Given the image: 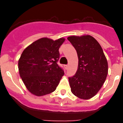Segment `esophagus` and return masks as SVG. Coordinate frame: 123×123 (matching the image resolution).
Returning a JSON list of instances; mask_svg holds the SVG:
<instances>
[{"label": "esophagus", "instance_id": "esophagus-1", "mask_svg": "<svg viewBox=\"0 0 123 123\" xmlns=\"http://www.w3.org/2000/svg\"><path fill=\"white\" fill-rule=\"evenodd\" d=\"M65 69H68V65H65Z\"/></svg>", "mask_w": 123, "mask_h": 123}]
</instances>
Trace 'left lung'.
I'll use <instances>...</instances> for the list:
<instances>
[{
	"label": "left lung",
	"instance_id": "obj_1",
	"mask_svg": "<svg viewBox=\"0 0 123 123\" xmlns=\"http://www.w3.org/2000/svg\"><path fill=\"white\" fill-rule=\"evenodd\" d=\"M68 40L77 52L78 67L73 77L69 78L73 94L81 99L95 96L106 80L108 62L102 47L90 35L71 36Z\"/></svg>",
	"mask_w": 123,
	"mask_h": 123
}]
</instances>
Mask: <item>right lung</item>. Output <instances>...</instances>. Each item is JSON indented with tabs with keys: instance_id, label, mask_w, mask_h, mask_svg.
Returning a JSON list of instances; mask_svg holds the SVG:
<instances>
[{
	"instance_id": "add662e5",
	"label": "right lung",
	"mask_w": 123,
	"mask_h": 123,
	"mask_svg": "<svg viewBox=\"0 0 123 123\" xmlns=\"http://www.w3.org/2000/svg\"><path fill=\"white\" fill-rule=\"evenodd\" d=\"M65 38H41L25 49L18 60L19 76L31 94L43 96L55 91L64 71L57 64Z\"/></svg>"
}]
</instances>
